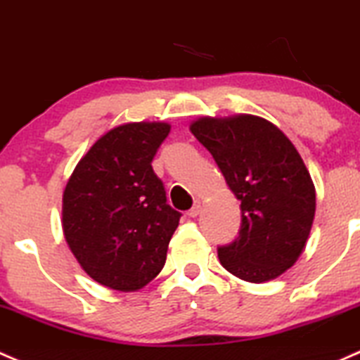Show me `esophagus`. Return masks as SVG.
<instances>
[{"label": "esophagus", "mask_w": 360, "mask_h": 360, "mask_svg": "<svg viewBox=\"0 0 360 360\" xmlns=\"http://www.w3.org/2000/svg\"><path fill=\"white\" fill-rule=\"evenodd\" d=\"M200 212H202V202H195V205H193V209L188 212V215H190V217H198L200 215Z\"/></svg>", "instance_id": "1"}]
</instances>
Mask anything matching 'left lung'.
<instances>
[{
	"instance_id": "1",
	"label": "left lung",
	"mask_w": 360,
	"mask_h": 360,
	"mask_svg": "<svg viewBox=\"0 0 360 360\" xmlns=\"http://www.w3.org/2000/svg\"><path fill=\"white\" fill-rule=\"evenodd\" d=\"M190 131L241 202L240 236L217 250L222 267L248 283L276 279L302 255L316 215L300 153L279 127L250 113L200 117Z\"/></svg>"
}]
</instances>
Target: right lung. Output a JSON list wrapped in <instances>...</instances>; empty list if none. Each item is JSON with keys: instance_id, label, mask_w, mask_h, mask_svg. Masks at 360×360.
Segmentation results:
<instances>
[{"instance_id": "add662e5", "label": "right lung", "mask_w": 360, "mask_h": 360, "mask_svg": "<svg viewBox=\"0 0 360 360\" xmlns=\"http://www.w3.org/2000/svg\"><path fill=\"white\" fill-rule=\"evenodd\" d=\"M167 122H127L101 134L70 174L62 228L91 279L138 291L158 276L181 214L151 167Z\"/></svg>"}]
</instances>
